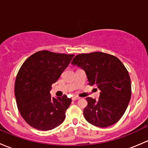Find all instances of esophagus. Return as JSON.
I'll use <instances>...</instances> for the list:
<instances>
[{
	"instance_id": "obj_1",
	"label": "esophagus",
	"mask_w": 148,
	"mask_h": 148,
	"mask_svg": "<svg viewBox=\"0 0 148 148\" xmlns=\"http://www.w3.org/2000/svg\"><path fill=\"white\" fill-rule=\"evenodd\" d=\"M78 99H79V97H77V96L72 97V100L75 101V100H78Z\"/></svg>"
}]
</instances>
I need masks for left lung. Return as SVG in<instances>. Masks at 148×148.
<instances>
[{
	"mask_svg": "<svg viewBox=\"0 0 148 148\" xmlns=\"http://www.w3.org/2000/svg\"><path fill=\"white\" fill-rule=\"evenodd\" d=\"M71 64L85 71L90 86L96 85L100 95L96 99L86 97L85 119L92 125L107 127L120 120L131 97L129 74L119 59L103 52L78 54Z\"/></svg>",
	"mask_w": 148,
	"mask_h": 148,
	"instance_id": "8db88e82",
	"label": "left lung"
}]
</instances>
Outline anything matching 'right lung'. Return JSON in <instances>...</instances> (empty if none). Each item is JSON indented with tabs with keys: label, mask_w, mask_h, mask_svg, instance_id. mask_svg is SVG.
<instances>
[{
	"label": "right lung",
	"mask_w": 148,
	"mask_h": 148,
	"mask_svg": "<svg viewBox=\"0 0 148 148\" xmlns=\"http://www.w3.org/2000/svg\"><path fill=\"white\" fill-rule=\"evenodd\" d=\"M74 56L40 51L21 66L15 82V96L21 115L32 127L51 130L64 121L71 99L65 95L52 97L50 91Z\"/></svg>",
	"instance_id": "obj_1"
}]
</instances>
